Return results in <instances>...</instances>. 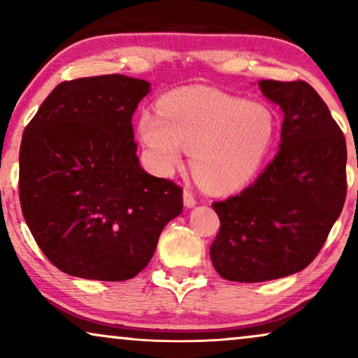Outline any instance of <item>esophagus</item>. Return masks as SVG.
<instances>
[{"instance_id":"1","label":"esophagus","mask_w":358,"mask_h":358,"mask_svg":"<svg viewBox=\"0 0 358 358\" xmlns=\"http://www.w3.org/2000/svg\"><path fill=\"white\" fill-rule=\"evenodd\" d=\"M184 205H185V208H194L195 205H197V200H195V197H194V194L190 192V190H184Z\"/></svg>"}]
</instances>
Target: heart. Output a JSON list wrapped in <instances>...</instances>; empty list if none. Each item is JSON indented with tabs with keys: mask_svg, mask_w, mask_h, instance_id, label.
<instances>
[{
	"mask_svg": "<svg viewBox=\"0 0 358 358\" xmlns=\"http://www.w3.org/2000/svg\"><path fill=\"white\" fill-rule=\"evenodd\" d=\"M138 135L159 173H173L187 151L195 179L210 192L229 194L251 182L266 163L277 119L259 102L199 87L161 97L156 114L140 115Z\"/></svg>",
	"mask_w": 358,
	"mask_h": 358,
	"instance_id": "heart-1",
	"label": "heart"
}]
</instances>
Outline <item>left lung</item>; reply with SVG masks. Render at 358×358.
<instances>
[{"label": "left lung", "instance_id": "left-lung-1", "mask_svg": "<svg viewBox=\"0 0 358 358\" xmlns=\"http://www.w3.org/2000/svg\"><path fill=\"white\" fill-rule=\"evenodd\" d=\"M283 114L278 151L254 184L212 207L220 231L210 259L220 275L256 283L310 266L345 202L347 146L305 81L257 83Z\"/></svg>", "mask_w": 358, "mask_h": 358}]
</instances>
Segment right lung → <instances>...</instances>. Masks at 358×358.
<instances>
[{
  "mask_svg": "<svg viewBox=\"0 0 358 358\" xmlns=\"http://www.w3.org/2000/svg\"><path fill=\"white\" fill-rule=\"evenodd\" d=\"M151 85L125 75L63 81L29 122L19 199L57 268L87 280L134 278L182 212V189L140 166L131 115Z\"/></svg>",
  "mask_w": 358,
  "mask_h": 358,
  "instance_id": "right-lung-1",
  "label": "right lung"
}]
</instances>
